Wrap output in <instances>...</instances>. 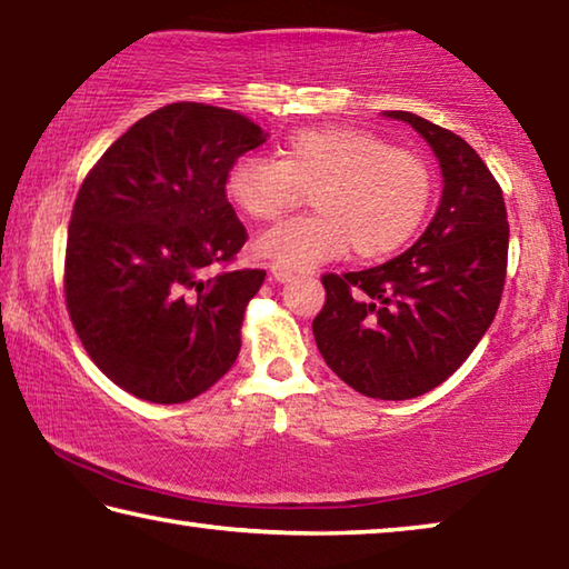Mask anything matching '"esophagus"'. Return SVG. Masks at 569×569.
<instances>
[{"label": "esophagus", "mask_w": 569, "mask_h": 569, "mask_svg": "<svg viewBox=\"0 0 569 569\" xmlns=\"http://www.w3.org/2000/svg\"><path fill=\"white\" fill-rule=\"evenodd\" d=\"M271 273H273V278L278 283H288L293 278V271L291 268H286V266H278V263H273L271 266Z\"/></svg>", "instance_id": "1"}]
</instances>
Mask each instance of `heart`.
I'll use <instances>...</instances> for the list:
<instances>
[{
	"mask_svg": "<svg viewBox=\"0 0 569 569\" xmlns=\"http://www.w3.org/2000/svg\"><path fill=\"white\" fill-rule=\"evenodd\" d=\"M431 170L419 152L381 134L326 124L288 134L278 160L240 158L228 172V196L246 216L276 223L311 196L319 216L278 226L256 240L266 261L311 271L353 253L383 258L409 243L431 203Z\"/></svg>",
	"mask_w": 569,
	"mask_h": 569,
	"instance_id": "1",
	"label": "heart"
}]
</instances>
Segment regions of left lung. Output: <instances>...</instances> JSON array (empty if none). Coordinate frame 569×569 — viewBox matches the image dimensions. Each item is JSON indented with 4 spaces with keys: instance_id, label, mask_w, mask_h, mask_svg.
Returning <instances> with one entry per match:
<instances>
[{
    "instance_id": "left-lung-1",
    "label": "left lung",
    "mask_w": 569,
    "mask_h": 569,
    "mask_svg": "<svg viewBox=\"0 0 569 569\" xmlns=\"http://www.w3.org/2000/svg\"><path fill=\"white\" fill-rule=\"evenodd\" d=\"M437 152L445 192L407 253L353 273H326L313 319L323 361L363 397L403 401L447 381L502 301L509 223L502 188L475 148L451 130L393 110Z\"/></svg>"
}]
</instances>
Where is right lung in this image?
Returning a JSON list of instances; mask_svg holds the SVG:
<instances>
[{"label": "right lung", "mask_w": 569, "mask_h": 569, "mask_svg": "<svg viewBox=\"0 0 569 569\" xmlns=\"http://www.w3.org/2000/svg\"><path fill=\"white\" fill-rule=\"evenodd\" d=\"M266 142L246 114L172 102L120 134L84 176L64 250V303L90 359L152 403L226 377L263 268L230 266L248 240L228 172Z\"/></svg>", "instance_id": "right-lung-1"}]
</instances>
